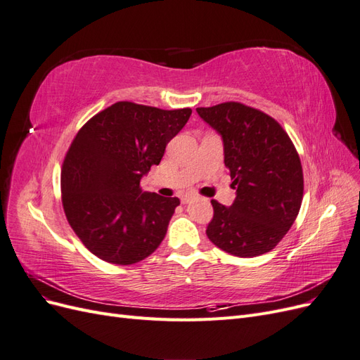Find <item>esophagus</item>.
<instances>
[{
  "label": "esophagus",
  "mask_w": 360,
  "mask_h": 360,
  "mask_svg": "<svg viewBox=\"0 0 360 360\" xmlns=\"http://www.w3.org/2000/svg\"><path fill=\"white\" fill-rule=\"evenodd\" d=\"M193 200V195H183V197H181V202L183 204H188V202H191Z\"/></svg>",
  "instance_id": "34e87169"
}]
</instances>
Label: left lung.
Instances as JSON below:
<instances>
[{"label": "left lung", "mask_w": 360, "mask_h": 360, "mask_svg": "<svg viewBox=\"0 0 360 360\" xmlns=\"http://www.w3.org/2000/svg\"><path fill=\"white\" fill-rule=\"evenodd\" d=\"M221 135L236 189L226 207L212 200L207 237L225 252L252 258L274 249L296 221L303 198L300 158L275 118L238 102L197 108Z\"/></svg>", "instance_id": "left-lung-1"}]
</instances>
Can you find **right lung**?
<instances>
[{
  "instance_id": "right-lung-1",
  "label": "right lung",
  "mask_w": 360,
  "mask_h": 360,
  "mask_svg": "<svg viewBox=\"0 0 360 360\" xmlns=\"http://www.w3.org/2000/svg\"><path fill=\"white\" fill-rule=\"evenodd\" d=\"M191 108L117 102L75 136L61 169L63 207L91 254L127 266L158 249L179 198L144 192L139 183L188 123Z\"/></svg>"
}]
</instances>
